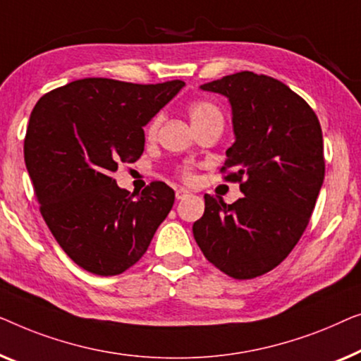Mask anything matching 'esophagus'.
<instances>
[{
	"label": "esophagus",
	"instance_id": "34e87169",
	"mask_svg": "<svg viewBox=\"0 0 361 361\" xmlns=\"http://www.w3.org/2000/svg\"><path fill=\"white\" fill-rule=\"evenodd\" d=\"M175 195H176V200H185V197L191 196V192L185 190V188H178V190L175 191Z\"/></svg>",
	"mask_w": 361,
	"mask_h": 361
}]
</instances>
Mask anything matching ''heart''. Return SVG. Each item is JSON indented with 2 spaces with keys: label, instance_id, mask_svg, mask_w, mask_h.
I'll return each instance as SVG.
<instances>
[{
  "label": "heart",
  "instance_id": "heart-1",
  "mask_svg": "<svg viewBox=\"0 0 361 361\" xmlns=\"http://www.w3.org/2000/svg\"><path fill=\"white\" fill-rule=\"evenodd\" d=\"M188 114H190L191 123L196 129H200L201 126H204L207 123H212V121H222V113L219 111V108H217L214 103H211V101H206V99H197L195 103H191L190 108H188ZM160 121H161L160 116H155V118L150 121L145 129L147 139H154L157 135V130L160 128ZM180 176L185 181H191L192 171L190 166H183L180 170Z\"/></svg>",
  "mask_w": 361,
  "mask_h": 361
}]
</instances>
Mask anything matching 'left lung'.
Here are the masks:
<instances>
[{
  "label": "left lung",
  "instance_id": "8db88e82",
  "mask_svg": "<svg viewBox=\"0 0 361 361\" xmlns=\"http://www.w3.org/2000/svg\"><path fill=\"white\" fill-rule=\"evenodd\" d=\"M201 88L232 106L235 142L221 173L243 196L226 204L204 195L192 235L222 273L252 280L280 265L306 231L326 173L322 129L301 96L267 75L238 72Z\"/></svg>",
  "mask_w": 361,
  "mask_h": 361
}]
</instances>
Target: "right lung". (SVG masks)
I'll list each match as a JSON object with an SVG mask.
<instances>
[{
    "instance_id": "1",
    "label": "right lung",
    "mask_w": 361,
    "mask_h": 361,
    "mask_svg": "<svg viewBox=\"0 0 361 361\" xmlns=\"http://www.w3.org/2000/svg\"><path fill=\"white\" fill-rule=\"evenodd\" d=\"M183 85L85 78L34 106L24 160L35 200L55 240L83 270L114 276L135 265L171 211L175 191L166 183L152 181L135 196L113 175L140 159L142 128Z\"/></svg>"
}]
</instances>
